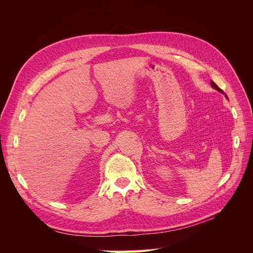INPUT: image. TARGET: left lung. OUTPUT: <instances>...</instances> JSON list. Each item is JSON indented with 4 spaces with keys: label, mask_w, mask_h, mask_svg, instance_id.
Masks as SVG:
<instances>
[{
    "label": "left lung",
    "mask_w": 253,
    "mask_h": 253,
    "mask_svg": "<svg viewBox=\"0 0 253 253\" xmlns=\"http://www.w3.org/2000/svg\"><path fill=\"white\" fill-rule=\"evenodd\" d=\"M210 83H211V86H212V87H213L214 89H216V90H218V91H219V93H221V94H224V90H223V89H220V88H219V87H218V86L216 85V84H215V83H214L213 81H211ZM225 97H226V98H228L226 94H225Z\"/></svg>",
    "instance_id": "8db88e82"
}]
</instances>
